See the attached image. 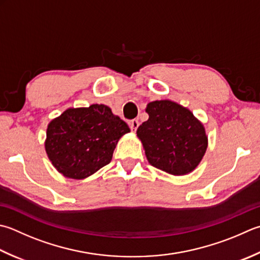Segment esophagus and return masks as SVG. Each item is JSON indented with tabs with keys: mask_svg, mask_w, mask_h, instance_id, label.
Instances as JSON below:
<instances>
[{
	"mask_svg": "<svg viewBox=\"0 0 260 260\" xmlns=\"http://www.w3.org/2000/svg\"><path fill=\"white\" fill-rule=\"evenodd\" d=\"M139 126H140L139 119H133V120L129 121V127H131V129L133 131V132H135V131L137 129V127H139Z\"/></svg>",
	"mask_w": 260,
	"mask_h": 260,
	"instance_id": "34e87169",
	"label": "esophagus"
}]
</instances>
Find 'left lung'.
<instances>
[{
    "label": "left lung",
    "mask_w": 260,
    "mask_h": 260,
    "mask_svg": "<svg viewBox=\"0 0 260 260\" xmlns=\"http://www.w3.org/2000/svg\"><path fill=\"white\" fill-rule=\"evenodd\" d=\"M149 119L136 131L151 166L174 176L194 171L207 149L205 127L186 107L171 100L149 103Z\"/></svg>",
    "instance_id": "8db88e82"
}]
</instances>
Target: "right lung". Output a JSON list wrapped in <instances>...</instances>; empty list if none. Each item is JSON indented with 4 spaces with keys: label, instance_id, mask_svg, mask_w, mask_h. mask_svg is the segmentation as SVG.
Here are the masks:
<instances>
[{
    "label": "right lung",
    "instance_id": "add662e5",
    "mask_svg": "<svg viewBox=\"0 0 260 260\" xmlns=\"http://www.w3.org/2000/svg\"><path fill=\"white\" fill-rule=\"evenodd\" d=\"M128 125L106 105L69 108L47 126L45 150L59 174L84 179L111 161Z\"/></svg>",
    "mask_w": 260,
    "mask_h": 260
}]
</instances>
